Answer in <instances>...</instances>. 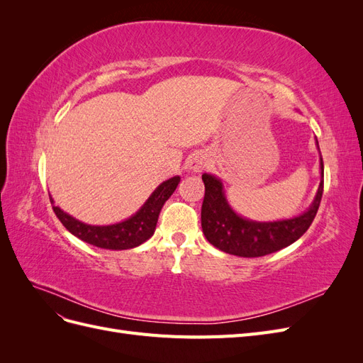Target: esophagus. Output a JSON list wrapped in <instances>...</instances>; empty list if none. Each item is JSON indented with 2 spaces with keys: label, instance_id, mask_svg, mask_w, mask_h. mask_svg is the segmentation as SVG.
Segmentation results:
<instances>
[{
  "label": "esophagus",
  "instance_id": "34e87169",
  "mask_svg": "<svg viewBox=\"0 0 363 363\" xmlns=\"http://www.w3.org/2000/svg\"><path fill=\"white\" fill-rule=\"evenodd\" d=\"M208 163V157L204 152H196L189 160H188V168L192 172H201Z\"/></svg>",
  "mask_w": 363,
  "mask_h": 363
}]
</instances>
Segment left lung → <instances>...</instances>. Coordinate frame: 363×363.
Segmentation results:
<instances>
[{
    "label": "left lung",
    "instance_id": "8db88e82",
    "mask_svg": "<svg viewBox=\"0 0 363 363\" xmlns=\"http://www.w3.org/2000/svg\"><path fill=\"white\" fill-rule=\"evenodd\" d=\"M323 177L324 163L321 157V183L311 207L300 216L291 219L257 223L239 216L225 199L221 180L212 174H203L206 188L201 206L203 233L213 247L233 256L260 257L276 252L300 239L313 223L323 199Z\"/></svg>",
    "mask_w": 363,
    "mask_h": 363
}]
</instances>
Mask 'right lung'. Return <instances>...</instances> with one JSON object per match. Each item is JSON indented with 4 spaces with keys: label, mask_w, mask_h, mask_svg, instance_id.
<instances>
[{
    "label": "right lung",
    "mask_w": 363,
    "mask_h": 363,
    "mask_svg": "<svg viewBox=\"0 0 363 363\" xmlns=\"http://www.w3.org/2000/svg\"><path fill=\"white\" fill-rule=\"evenodd\" d=\"M180 183V177H175L163 182L157 186V189L150 195V199L145 201L139 211L130 216L123 223L112 224V225H91L84 224L74 216L63 212L60 207L54 206V201L50 196L52 204V211L60 219V223L65 225L69 233L77 236L84 242L100 247L104 250H130L140 244H144L147 239L155 235L156 224L159 219V213L162 207L172 192Z\"/></svg>",
    "instance_id": "add662e5"
}]
</instances>
